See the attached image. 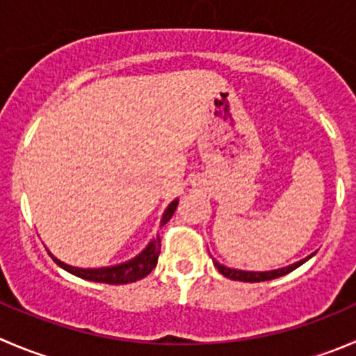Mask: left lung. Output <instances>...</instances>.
<instances>
[{"mask_svg":"<svg viewBox=\"0 0 356 356\" xmlns=\"http://www.w3.org/2000/svg\"><path fill=\"white\" fill-rule=\"evenodd\" d=\"M312 255H308L306 259H301V261L294 262L291 266H285V268H280V270H273V271H243V270H233V268H226V266L219 264L217 261H213V266H216L217 270H219L220 275H224L229 280H238V282H266V280H273V278H280L284 275L291 273L294 271L296 268H299L301 264H305L308 259H312Z\"/></svg>","mask_w":356,"mask_h":356,"instance_id":"1","label":"left lung"}]
</instances>
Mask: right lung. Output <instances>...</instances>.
<instances>
[{"label":"right lung","instance_id":"right-lung-1","mask_svg":"<svg viewBox=\"0 0 356 356\" xmlns=\"http://www.w3.org/2000/svg\"><path fill=\"white\" fill-rule=\"evenodd\" d=\"M179 200H174L170 205L167 207V210L163 212V217H161L160 226H165V224L170 220V217L174 216L175 209H177ZM161 250V240L160 234L156 238H153V241H149L146 248L140 252L137 257L130 259V261L122 262V264L111 266V268H74V266H69L65 262L58 261L57 257L48 252L51 255L55 262L60 266L62 270H65L67 273L74 275V277L83 278V280H90V282H99V284H109V285H123V284H132V282L140 280V278L147 277L151 271L156 268L158 255H160Z\"/></svg>","mask_w":356,"mask_h":356}]
</instances>
